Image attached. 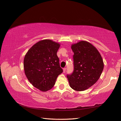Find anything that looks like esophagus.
Segmentation results:
<instances>
[{
    "instance_id": "1",
    "label": "esophagus",
    "mask_w": 121,
    "mask_h": 121,
    "mask_svg": "<svg viewBox=\"0 0 121 121\" xmlns=\"http://www.w3.org/2000/svg\"><path fill=\"white\" fill-rule=\"evenodd\" d=\"M65 71H66V68H65L63 69V73H65Z\"/></svg>"
}]
</instances>
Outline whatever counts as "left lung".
Wrapping results in <instances>:
<instances>
[{
	"label": "left lung",
	"mask_w": 121,
	"mask_h": 121,
	"mask_svg": "<svg viewBox=\"0 0 121 121\" xmlns=\"http://www.w3.org/2000/svg\"><path fill=\"white\" fill-rule=\"evenodd\" d=\"M71 48L74 53V70L67 75L69 86L76 91H84L100 78L104 68L103 60L96 47L86 41L72 44Z\"/></svg>",
	"instance_id": "8db88e82"
}]
</instances>
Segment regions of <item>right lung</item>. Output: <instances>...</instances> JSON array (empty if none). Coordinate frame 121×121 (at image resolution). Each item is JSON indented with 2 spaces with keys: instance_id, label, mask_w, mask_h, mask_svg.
I'll return each mask as SVG.
<instances>
[{
  "instance_id": "1",
  "label": "right lung",
  "mask_w": 121,
  "mask_h": 121,
  "mask_svg": "<svg viewBox=\"0 0 121 121\" xmlns=\"http://www.w3.org/2000/svg\"><path fill=\"white\" fill-rule=\"evenodd\" d=\"M60 44L50 39H44L29 49L24 59L25 74L29 81L43 92L51 89L58 76L63 72L57 52Z\"/></svg>"
}]
</instances>
